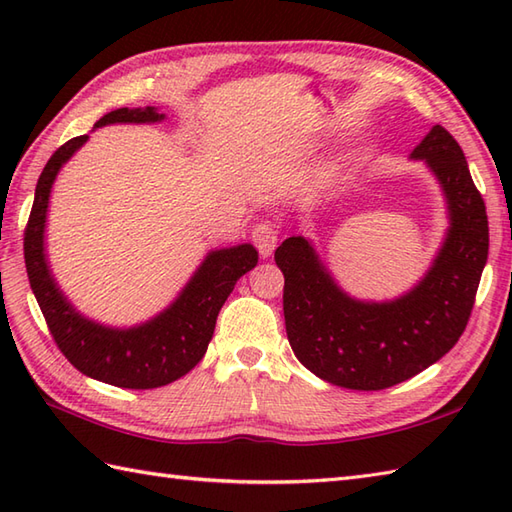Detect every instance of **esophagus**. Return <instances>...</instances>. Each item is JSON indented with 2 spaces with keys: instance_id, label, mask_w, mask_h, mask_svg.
Returning a JSON list of instances; mask_svg holds the SVG:
<instances>
[{
  "instance_id": "34e87169",
  "label": "esophagus",
  "mask_w": 512,
  "mask_h": 512,
  "mask_svg": "<svg viewBox=\"0 0 512 512\" xmlns=\"http://www.w3.org/2000/svg\"><path fill=\"white\" fill-rule=\"evenodd\" d=\"M250 239H253V244L257 246L259 255L266 259V257L273 255V250L277 246V228H275V224H270V222L257 224L253 228V233H250Z\"/></svg>"
}]
</instances>
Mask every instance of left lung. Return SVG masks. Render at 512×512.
<instances>
[{
  "label": "left lung",
  "mask_w": 512,
  "mask_h": 512,
  "mask_svg": "<svg viewBox=\"0 0 512 512\" xmlns=\"http://www.w3.org/2000/svg\"><path fill=\"white\" fill-rule=\"evenodd\" d=\"M436 176L449 228L427 273L405 295L356 299L339 286L306 237L275 250L284 273V317L292 352L332 385L378 391L420 374L458 343L488 257V217L464 151L433 125L411 151Z\"/></svg>",
  "instance_id": "8db88e82"
}]
</instances>
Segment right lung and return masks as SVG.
<instances>
[{"mask_svg":"<svg viewBox=\"0 0 512 512\" xmlns=\"http://www.w3.org/2000/svg\"><path fill=\"white\" fill-rule=\"evenodd\" d=\"M162 121L165 114L156 107H121L99 118L94 129L116 123L151 125ZM88 138L90 134L68 140L54 151L39 176L24 237L30 288L46 317L52 339L81 374L125 389L169 385L202 361L213 339L217 314L237 279L257 266V250L253 244L209 250L178 297L145 323L112 328L85 317L63 295L52 275L46 253V222L54 180L65 162L88 143Z\"/></svg>","mask_w":512,"mask_h":512,"instance_id":"obj_1","label":"right lung"}]
</instances>
